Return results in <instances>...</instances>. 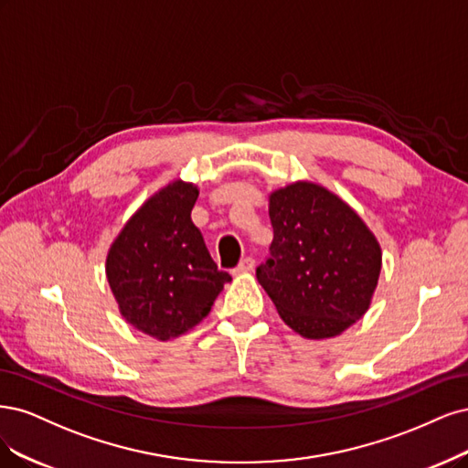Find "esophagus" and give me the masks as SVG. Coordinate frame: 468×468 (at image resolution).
I'll list each match as a JSON object with an SVG mask.
<instances>
[{"instance_id":"34e87169","label":"esophagus","mask_w":468,"mask_h":468,"mask_svg":"<svg viewBox=\"0 0 468 468\" xmlns=\"http://www.w3.org/2000/svg\"><path fill=\"white\" fill-rule=\"evenodd\" d=\"M252 268H254V259H250V256H247V259L240 261L239 266L235 268V274H247V272H250Z\"/></svg>"}]
</instances>
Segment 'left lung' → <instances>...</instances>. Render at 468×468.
Returning a JSON list of instances; mask_svg holds the SVG:
<instances>
[{"mask_svg":"<svg viewBox=\"0 0 468 468\" xmlns=\"http://www.w3.org/2000/svg\"><path fill=\"white\" fill-rule=\"evenodd\" d=\"M268 214L274 240L256 280L293 333L309 340L342 335L371 305L379 240L340 196L309 180L270 194Z\"/></svg>","mask_w":468,"mask_h":468,"instance_id":"left-lung-1","label":"left lung"}]
</instances>
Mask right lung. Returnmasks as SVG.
Returning <instances> with one entry per match:
<instances>
[{
  "label": "right lung",
  "instance_id": "obj_1",
  "mask_svg": "<svg viewBox=\"0 0 468 468\" xmlns=\"http://www.w3.org/2000/svg\"><path fill=\"white\" fill-rule=\"evenodd\" d=\"M198 192L176 178L149 196L112 240L104 264L124 321L161 342L192 330L231 282L190 219Z\"/></svg>",
  "mask_w": 468,
  "mask_h": 468
}]
</instances>
